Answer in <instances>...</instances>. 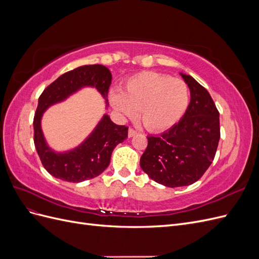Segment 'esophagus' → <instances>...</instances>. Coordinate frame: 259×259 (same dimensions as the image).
I'll return each instance as SVG.
<instances>
[{
    "label": "esophagus",
    "mask_w": 259,
    "mask_h": 259,
    "mask_svg": "<svg viewBox=\"0 0 259 259\" xmlns=\"http://www.w3.org/2000/svg\"><path fill=\"white\" fill-rule=\"evenodd\" d=\"M137 134V132L134 130V128H130L128 130V137L131 138V137H133V136H135Z\"/></svg>",
    "instance_id": "34e87169"
}]
</instances>
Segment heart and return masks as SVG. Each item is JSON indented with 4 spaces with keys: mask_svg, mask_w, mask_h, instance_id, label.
<instances>
[{
    "mask_svg": "<svg viewBox=\"0 0 259 259\" xmlns=\"http://www.w3.org/2000/svg\"><path fill=\"white\" fill-rule=\"evenodd\" d=\"M114 110L124 117L139 120L150 132L170 128L186 113L190 100L188 84L180 77L165 73L140 72L125 80L123 91L109 94Z\"/></svg>",
    "mask_w": 259,
    "mask_h": 259,
    "instance_id": "heart-1",
    "label": "heart"
}]
</instances>
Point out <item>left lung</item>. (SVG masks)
Listing matches in <instances>:
<instances>
[{
    "label": "left lung",
    "instance_id": "1",
    "mask_svg": "<svg viewBox=\"0 0 259 259\" xmlns=\"http://www.w3.org/2000/svg\"><path fill=\"white\" fill-rule=\"evenodd\" d=\"M191 100L183 119L160 136H148L140 167L158 184L191 185L213 162L221 138L219 112L209 93L192 76L182 73Z\"/></svg>",
    "mask_w": 259,
    "mask_h": 259
}]
</instances>
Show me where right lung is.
<instances>
[{
	"mask_svg": "<svg viewBox=\"0 0 259 259\" xmlns=\"http://www.w3.org/2000/svg\"><path fill=\"white\" fill-rule=\"evenodd\" d=\"M111 80L110 70L105 66H82L60 75L41 94L33 119V140L44 168L54 177L69 183L97 177L108 167L115 146L127 137L128 127L114 124L107 114L91 136L72 151L55 153L43 137L41 117L50 106L66 99L83 86H95L107 103Z\"/></svg>",
	"mask_w": 259,
	"mask_h": 259,
	"instance_id": "obj_1",
	"label": "right lung"
}]
</instances>
